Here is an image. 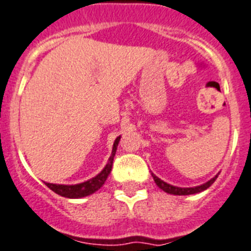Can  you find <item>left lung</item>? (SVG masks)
<instances>
[{
	"instance_id": "left-lung-1",
	"label": "left lung",
	"mask_w": 251,
	"mask_h": 251,
	"mask_svg": "<svg viewBox=\"0 0 251 251\" xmlns=\"http://www.w3.org/2000/svg\"><path fill=\"white\" fill-rule=\"evenodd\" d=\"M218 175H216L215 177H212L211 180H208L207 183L202 184V185H198V187L194 188H179V187H174V185H170V184L165 183L164 180H161L160 177H157L156 175L152 174V177H153V180H155L156 185H157L160 189H162L164 192L169 193V194H174V196H189V194H196V193H201L203 190H205L207 188H209L212 184L215 183V180L217 179Z\"/></svg>"
}]
</instances>
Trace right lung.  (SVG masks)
<instances>
[{
    "label": "right lung",
    "instance_id": "obj_1",
    "mask_svg": "<svg viewBox=\"0 0 251 251\" xmlns=\"http://www.w3.org/2000/svg\"><path fill=\"white\" fill-rule=\"evenodd\" d=\"M121 141V136L117 137L113 145V151L111 155L108 160V164L105 165V168L102 169L101 173L94 176L93 179H90L87 181H83L80 184H75V185H63V184H52V183H46L47 187L54 193L59 194L66 198H82V197H87L90 194L95 193L96 190H99L100 188L104 185L105 180L108 179L109 174L111 171V166H113V160H114L115 152H117L118 143Z\"/></svg>",
    "mask_w": 251,
    "mask_h": 251
}]
</instances>
